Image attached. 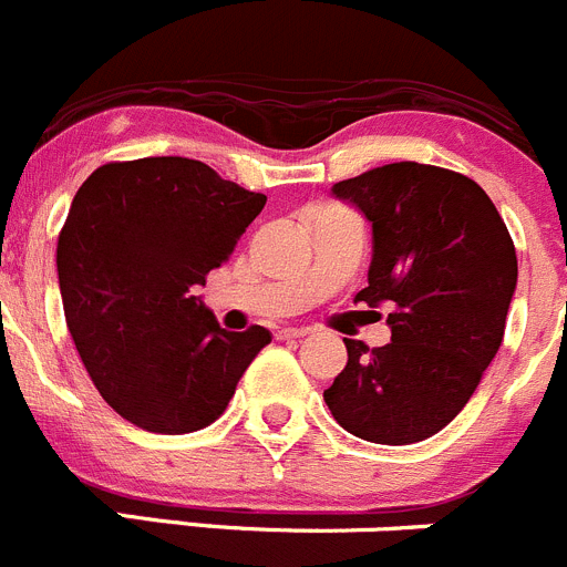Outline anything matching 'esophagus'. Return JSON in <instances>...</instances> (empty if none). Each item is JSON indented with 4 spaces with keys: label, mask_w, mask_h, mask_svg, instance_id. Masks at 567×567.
<instances>
[{
    "label": "esophagus",
    "mask_w": 567,
    "mask_h": 567,
    "mask_svg": "<svg viewBox=\"0 0 567 567\" xmlns=\"http://www.w3.org/2000/svg\"><path fill=\"white\" fill-rule=\"evenodd\" d=\"M278 337L280 339H303V337H309V328H284Z\"/></svg>",
    "instance_id": "esophagus-1"
}]
</instances>
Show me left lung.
<instances>
[{"label": "left lung", "mask_w": 567, "mask_h": 567, "mask_svg": "<svg viewBox=\"0 0 567 567\" xmlns=\"http://www.w3.org/2000/svg\"><path fill=\"white\" fill-rule=\"evenodd\" d=\"M373 225L368 287L392 342L344 339L348 364L322 392L333 420L379 445H409L465 409L504 339L517 256L482 186L442 166L386 164L333 183Z\"/></svg>", "instance_id": "1"}]
</instances>
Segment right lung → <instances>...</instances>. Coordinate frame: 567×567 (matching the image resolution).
I'll use <instances>...</instances> for the list:
<instances>
[{
  "label": "right lung",
  "mask_w": 567,
  "mask_h": 567,
  "mask_svg": "<svg viewBox=\"0 0 567 567\" xmlns=\"http://www.w3.org/2000/svg\"><path fill=\"white\" fill-rule=\"evenodd\" d=\"M264 203L177 155L113 161L74 194L58 236L63 315L100 395L138 429L212 425L272 339L225 331L197 298Z\"/></svg>",
  "instance_id": "right-lung-1"
}]
</instances>
